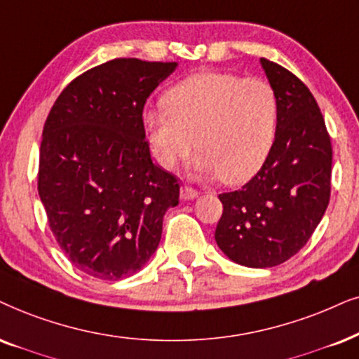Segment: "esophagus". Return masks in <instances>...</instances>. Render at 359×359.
I'll return each instance as SVG.
<instances>
[{"instance_id":"34e87169","label":"esophagus","mask_w":359,"mask_h":359,"mask_svg":"<svg viewBox=\"0 0 359 359\" xmlns=\"http://www.w3.org/2000/svg\"><path fill=\"white\" fill-rule=\"evenodd\" d=\"M198 195V192L192 187H189V185H184L182 189H180V198L182 201H192V198H195Z\"/></svg>"}]
</instances>
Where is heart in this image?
Wrapping results in <instances>:
<instances>
[{
	"mask_svg": "<svg viewBox=\"0 0 359 359\" xmlns=\"http://www.w3.org/2000/svg\"><path fill=\"white\" fill-rule=\"evenodd\" d=\"M278 114V96L266 79L201 72L175 84L164 106L144 112L142 122L158 165L174 169L197 140L195 170L238 184L257 174L269 157Z\"/></svg>",
	"mask_w": 359,
	"mask_h": 359,
	"instance_id": "b5f03b06",
	"label": "heart"
}]
</instances>
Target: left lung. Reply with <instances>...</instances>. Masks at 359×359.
<instances>
[{
	"instance_id": "left-lung-1",
	"label": "left lung",
	"mask_w": 359,
	"mask_h": 359,
	"mask_svg": "<svg viewBox=\"0 0 359 359\" xmlns=\"http://www.w3.org/2000/svg\"><path fill=\"white\" fill-rule=\"evenodd\" d=\"M280 102L273 147L240 190L220 194L215 242L230 260L270 269L297 255L323 219L331 194V139L310 89L260 59Z\"/></svg>"
}]
</instances>
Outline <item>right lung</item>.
Returning a JSON list of instances; mask_svg holds the SVG:
<instances>
[{
	"instance_id": "obj_1",
	"label": "right lung",
	"mask_w": 359,
	"mask_h": 359,
	"mask_svg": "<svg viewBox=\"0 0 359 359\" xmlns=\"http://www.w3.org/2000/svg\"><path fill=\"white\" fill-rule=\"evenodd\" d=\"M177 62L117 57L83 72L44 122L38 192L72 265L116 281L157 250L180 185L151 158L142 111Z\"/></svg>"
}]
</instances>
